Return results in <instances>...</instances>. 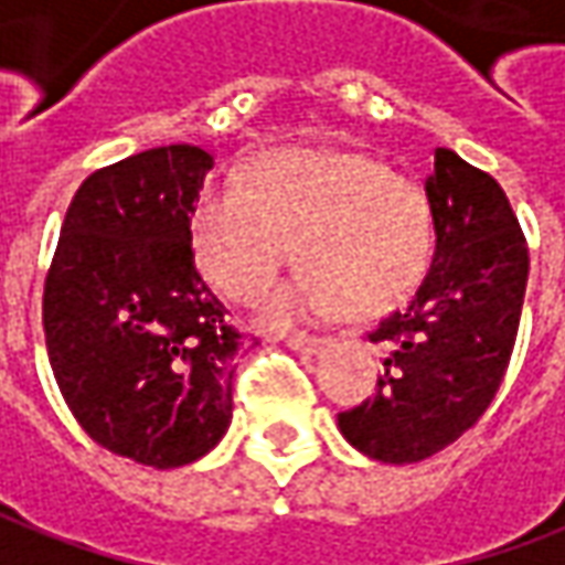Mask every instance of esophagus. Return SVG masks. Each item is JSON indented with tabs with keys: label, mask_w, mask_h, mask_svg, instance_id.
Masks as SVG:
<instances>
[{
	"label": "esophagus",
	"mask_w": 565,
	"mask_h": 565,
	"mask_svg": "<svg viewBox=\"0 0 565 565\" xmlns=\"http://www.w3.org/2000/svg\"><path fill=\"white\" fill-rule=\"evenodd\" d=\"M324 347H328V340H324V337H306V333H299V337H287V349L302 352V355H318Z\"/></svg>",
	"instance_id": "obj_1"
}]
</instances>
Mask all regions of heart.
<instances>
[{
  "label": "heart",
  "mask_w": 565,
  "mask_h": 565,
  "mask_svg": "<svg viewBox=\"0 0 565 565\" xmlns=\"http://www.w3.org/2000/svg\"><path fill=\"white\" fill-rule=\"evenodd\" d=\"M201 271L222 294L256 299L294 259L302 271L263 302L259 324L290 331L343 312L395 309L427 275L433 206L424 188L367 153L275 151L241 182H213L191 210Z\"/></svg>",
  "instance_id": "1"
}]
</instances>
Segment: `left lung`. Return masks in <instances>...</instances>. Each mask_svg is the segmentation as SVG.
<instances>
[{
  "label": "left lung",
  "instance_id": "obj_1",
  "mask_svg": "<svg viewBox=\"0 0 565 565\" xmlns=\"http://www.w3.org/2000/svg\"><path fill=\"white\" fill-rule=\"evenodd\" d=\"M436 250L405 309L371 343L390 352L374 395L337 427L380 463H417L460 439L492 405L523 312L529 250L508 194L489 172L436 148L427 175Z\"/></svg>",
  "mask_w": 565,
  "mask_h": 565
}]
</instances>
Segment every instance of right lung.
I'll return each instance as SVG.
<instances>
[{
  "label": "right lung",
  "mask_w": 565,
  "mask_h": 565,
  "mask_svg": "<svg viewBox=\"0 0 565 565\" xmlns=\"http://www.w3.org/2000/svg\"><path fill=\"white\" fill-rule=\"evenodd\" d=\"M213 153L167 145L73 194L42 294L49 362L92 443L153 470L213 451L232 424L241 333L191 253Z\"/></svg>",
  "instance_id": "obj_1"
}]
</instances>
